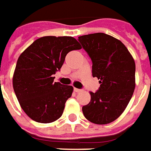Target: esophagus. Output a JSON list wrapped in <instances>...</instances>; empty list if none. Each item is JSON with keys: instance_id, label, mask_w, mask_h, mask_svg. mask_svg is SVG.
Listing matches in <instances>:
<instances>
[{"instance_id": "obj_1", "label": "esophagus", "mask_w": 151, "mask_h": 151, "mask_svg": "<svg viewBox=\"0 0 151 151\" xmlns=\"http://www.w3.org/2000/svg\"><path fill=\"white\" fill-rule=\"evenodd\" d=\"M74 91H75V92H76V93H80V92H81V89H79V88H74Z\"/></svg>"}]
</instances>
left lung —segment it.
Masks as SVG:
<instances>
[{
	"mask_svg": "<svg viewBox=\"0 0 151 151\" xmlns=\"http://www.w3.org/2000/svg\"><path fill=\"white\" fill-rule=\"evenodd\" d=\"M92 59V73L100 83L96 93L89 92V103L82 107L84 117L96 124L115 121L124 111L136 86L135 62L119 40L98 32L79 36Z\"/></svg>",
	"mask_w": 151,
	"mask_h": 151,
	"instance_id": "obj_1",
	"label": "left lung"
}]
</instances>
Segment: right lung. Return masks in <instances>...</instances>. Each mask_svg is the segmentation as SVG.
<instances>
[{
	"instance_id": "add662e5",
	"label": "right lung",
	"mask_w": 151,
	"mask_h": 151,
	"mask_svg": "<svg viewBox=\"0 0 151 151\" xmlns=\"http://www.w3.org/2000/svg\"><path fill=\"white\" fill-rule=\"evenodd\" d=\"M82 47L72 36H43L19 56L13 88L20 106L32 120L49 124L60 118L73 87L54 82L53 75L71 50Z\"/></svg>"
}]
</instances>
